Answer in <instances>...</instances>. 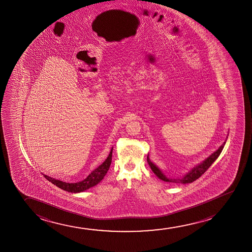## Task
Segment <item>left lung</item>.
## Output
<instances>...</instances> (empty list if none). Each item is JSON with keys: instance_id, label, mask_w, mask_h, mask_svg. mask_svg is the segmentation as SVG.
Returning a JSON list of instances; mask_svg holds the SVG:
<instances>
[{"instance_id": "left-lung-1", "label": "left lung", "mask_w": 252, "mask_h": 252, "mask_svg": "<svg viewBox=\"0 0 252 252\" xmlns=\"http://www.w3.org/2000/svg\"><path fill=\"white\" fill-rule=\"evenodd\" d=\"M225 142L224 144L221 145L220 148L218 149L216 152H214L212 155L209 156L206 160H204L203 162H200V164L193 167V169L190 170L189 172L187 173L185 176L182 177V178H168L167 176L163 174V173L160 170L158 166H156L153 162L149 158V156L147 157V162H148L149 165L151 167L153 173L155 174L156 176L158 177L159 179L162 180L163 182L166 183H183V184H186V183H191L194 182L195 180L200 178V176L203 175L204 173L207 171L208 168L212 165V163L219 158V156L220 155L222 150L224 148Z\"/></svg>"}]
</instances>
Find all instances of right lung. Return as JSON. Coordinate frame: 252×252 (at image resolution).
<instances>
[{
    "label": "right lung",
    "mask_w": 252,
    "mask_h": 252,
    "mask_svg": "<svg viewBox=\"0 0 252 252\" xmlns=\"http://www.w3.org/2000/svg\"><path fill=\"white\" fill-rule=\"evenodd\" d=\"M112 153H113V148L111 149L110 153L107 157V158L102 162V164H100L98 168L93 170L90 173L89 176H87V178L78 182V183H69L65 182H62L60 180H56L52 177L44 175L45 178L48 180L49 182H51L52 184H54L57 187H59L61 189L65 190L70 193H80L85 190L89 189L92 187L95 186L96 184L100 183L101 180L103 179L104 176L107 174L109 167L112 162Z\"/></svg>",
    "instance_id": "obj_1"
}]
</instances>
